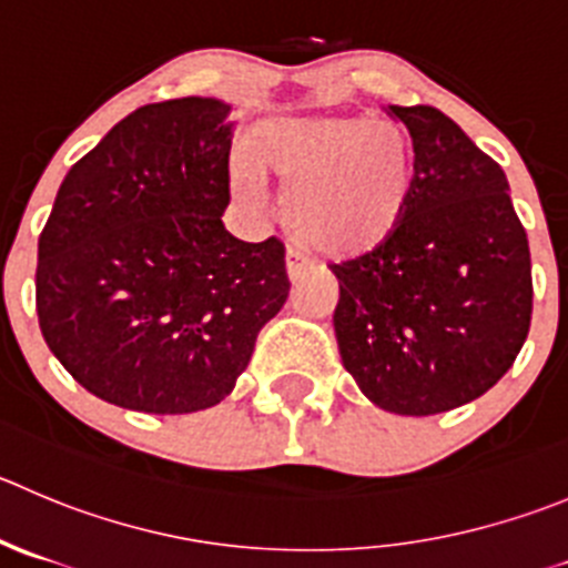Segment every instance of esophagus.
<instances>
[{
    "label": "esophagus",
    "mask_w": 568,
    "mask_h": 568,
    "mask_svg": "<svg viewBox=\"0 0 568 568\" xmlns=\"http://www.w3.org/2000/svg\"><path fill=\"white\" fill-rule=\"evenodd\" d=\"M284 262H287V275H290V278H298L301 270L306 267V262H310V258H306V253L301 251V247L290 245L287 247V258H284Z\"/></svg>",
    "instance_id": "obj_1"
}]
</instances>
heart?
<instances>
[{
    "label": "heart",
    "mask_w": 568,
    "mask_h": 568,
    "mask_svg": "<svg viewBox=\"0 0 568 568\" xmlns=\"http://www.w3.org/2000/svg\"><path fill=\"white\" fill-rule=\"evenodd\" d=\"M247 159L234 166L236 192L256 197V172L281 178L290 186V231L326 256L348 258L382 245L413 194V142L393 119H270L247 139Z\"/></svg>",
    "instance_id": "heart-1"
}]
</instances>
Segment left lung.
I'll return each mask as SVG.
<instances>
[{
  "instance_id": "1",
  "label": "left lung",
  "mask_w": 568,
  "mask_h": 568,
  "mask_svg": "<svg viewBox=\"0 0 568 568\" xmlns=\"http://www.w3.org/2000/svg\"><path fill=\"white\" fill-rule=\"evenodd\" d=\"M409 131L415 181L398 229L332 264L343 365L398 415L474 402L507 374L532 315L530 245L507 178L432 105H387Z\"/></svg>"
}]
</instances>
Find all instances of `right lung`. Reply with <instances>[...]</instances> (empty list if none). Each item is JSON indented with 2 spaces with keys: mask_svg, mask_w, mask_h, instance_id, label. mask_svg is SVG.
Listing matches in <instances>:
<instances>
[{
  "mask_svg": "<svg viewBox=\"0 0 568 568\" xmlns=\"http://www.w3.org/2000/svg\"><path fill=\"white\" fill-rule=\"evenodd\" d=\"M229 113L212 97L136 108L58 189L38 236V326L102 402L214 407L287 301L284 242H242L223 225Z\"/></svg>",
  "mask_w": 568,
  "mask_h": 568,
  "instance_id": "1",
  "label": "right lung"
}]
</instances>
